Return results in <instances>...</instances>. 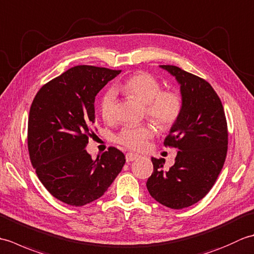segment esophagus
I'll list each match as a JSON object with an SVG mask.
<instances>
[{
	"label": "esophagus",
	"instance_id": "34e87169",
	"mask_svg": "<svg viewBox=\"0 0 254 254\" xmlns=\"http://www.w3.org/2000/svg\"><path fill=\"white\" fill-rule=\"evenodd\" d=\"M139 157V156L137 154H134V153H127L126 155V159H127V163H131V161L135 160Z\"/></svg>",
	"mask_w": 254,
	"mask_h": 254
}]
</instances>
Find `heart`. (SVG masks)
<instances>
[{"label": "heart", "instance_id": "obj_1", "mask_svg": "<svg viewBox=\"0 0 254 254\" xmlns=\"http://www.w3.org/2000/svg\"><path fill=\"white\" fill-rule=\"evenodd\" d=\"M121 93L132 96L145 104L146 115L161 128H169L178 121L182 111V99L174 90H161L159 80L146 72H138L118 86ZM100 113L105 121L115 119V94L102 97ZM155 135L152 124H139L124 127L117 136V142L132 150H143Z\"/></svg>", "mask_w": 254, "mask_h": 254}]
</instances>
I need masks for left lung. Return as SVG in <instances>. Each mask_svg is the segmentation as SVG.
<instances>
[{"label": "left lung", "instance_id": "left-lung-1", "mask_svg": "<svg viewBox=\"0 0 254 254\" xmlns=\"http://www.w3.org/2000/svg\"><path fill=\"white\" fill-rule=\"evenodd\" d=\"M180 84L182 111L165 138L178 153L175 165L152 158L154 171L146 182L153 198L174 209L189 207L213 188L227 155L228 130L216 91L206 80L175 65H160Z\"/></svg>", "mask_w": 254, "mask_h": 254}]
</instances>
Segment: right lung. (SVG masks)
I'll return each instance as SVG.
<instances>
[{
	"label": "right lung",
	"mask_w": 254,
	"mask_h": 254,
	"mask_svg": "<svg viewBox=\"0 0 254 254\" xmlns=\"http://www.w3.org/2000/svg\"><path fill=\"white\" fill-rule=\"evenodd\" d=\"M121 71L77 65L38 91L28 118V152L42 185L56 198L83 206L104 195L126 164L116 147L96 160L85 147L95 123V97Z\"/></svg>",
	"instance_id": "add662e5"
}]
</instances>
